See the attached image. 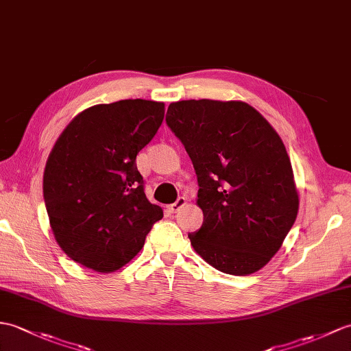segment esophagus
Here are the masks:
<instances>
[{
  "instance_id": "esophagus-1",
  "label": "esophagus",
  "mask_w": 351,
  "mask_h": 351,
  "mask_svg": "<svg viewBox=\"0 0 351 351\" xmlns=\"http://www.w3.org/2000/svg\"><path fill=\"white\" fill-rule=\"evenodd\" d=\"M185 203H186V199L184 197V195H181V197H178L176 202L169 206V210H170V213H178L179 209L185 206Z\"/></svg>"
}]
</instances>
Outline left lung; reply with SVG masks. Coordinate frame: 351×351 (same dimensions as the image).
Here are the masks:
<instances>
[{
	"mask_svg": "<svg viewBox=\"0 0 351 351\" xmlns=\"http://www.w3.org/2000/svg\"><path fill=\"white\" fill-rule=\"evenodd\" d=\"M166 124L197 175L205 218L189 234L193 248L224 274L257 272L281 248L299 209L281 137L242 101L172 103Z\"/></svg>",
	"mask_w": 351,
	"mask_h": 351,
	"instance_id": "8db88e82",
	"label": "left lung"
}]
</instances>
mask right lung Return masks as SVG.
<instances>
[{
	"label": "right lung",
	"mask_w": 351,
	"mask_h": 351,
	"mask_svg": "<svg viewBox=\"0 0 351 351\" xmlns=\"http://www.w3.org/2000/svg\"><path fill=\"white\" fill-rule=\"evenodd\" d=\"M165 103L97 104L56 141L43 176L55 239L71 260L113 272L142 250L162 209L146 199L136 157L157 134Z\"/></svg>",
	"instance_id": "1"
}]
</instances>
